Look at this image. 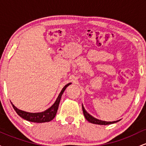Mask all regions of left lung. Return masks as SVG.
Here are the masks:
<instances>
[{"label":"left lung","mask_w":146,"mask_h":146,"mask_svg":"<svg viewBox=\"0 0 146 146\" xmlns=\"http://www.w3.org/2000/svg\"><path fill=\"white\" fill-rule=\"evenodd\" d=\"M82 110H83V113H84V115L85 118L86 119L87 121H88L92 123H95V124H99V125H108V124H111V123H116V122L119 121H119H102V120H99L98 119L95 118V117H93V116H91V115H89V114L86 111V110L84 109L83 105H82Z\"/></svg>","instance_id":"left-lung-1"}]
</instances>
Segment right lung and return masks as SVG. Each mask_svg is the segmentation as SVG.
Segmentation results:
<instances>
[{"instance_id": "1", "label": "right lung", "mask_w": 146, "mask_h": 146, "mask_svg": "<svg viewBox=\"0 0 146 146\" xmlns=\"http://www.w3.org/2000/svg\"><path fill=\"white\" fill-rule=\"evenodd\" d=\"M71 84V83H68L66 85H65L64 87L62 88V91L60 92L59 96L57 98L56 102L53 104V105L51 107H50L48 109L45 110L44 112H42V113H27V112L23 111V110L18 109L15 106L11 104L13 106V108H14V110H16V112L17 114L19 115L20 117H21L22 118L25 119L31 122H36V123H44V122H48L51 121L52 119H53L58 111V106H59V104L61 100V97L64 91L68 85Z\"/></svg>"}]
</instances>
